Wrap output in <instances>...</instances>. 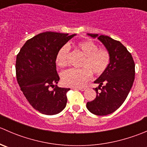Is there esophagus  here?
<instances>
[{"label": "esophagus", "instance_id": "obj_1", "mask_svg": "<svg viewBox=\"0 0 147 147\" xmlns=\"http://www.w3.org/2000/svg\"><path fill=\"white\" fill-rule=\"evenodd\" d=\"M74 89H78L80 91H84L86 90V87H79V88H74Z\"/></svg>", "mask_w": 147, "mask_h": 147}]
</instances>
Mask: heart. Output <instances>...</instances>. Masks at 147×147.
<instances>
[{
    "instance_id": "b5f03b06",
    "label": "heart",
    "mask_w": 147,
    "mask_h": 147,
    "mask_svg": "<svg viewBox=\"0 0 147 147\" xmlns=\"http://www.w3.org/2000/svg\"><path fill=\"white\" fill-rule=\"evenodd\" d=\"M75 47L84 56L81 64L83 67L64 71L61 79L65 86L79 87L84 85L91 78L92 72L94 75L103 74L110 64L111 55L107 49L99 48V46L90 40L78 42ZM69 51V47L65 45L57 52L55 61L60 67L67 65Z\"/></svg>"
}]
</instances>
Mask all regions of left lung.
Instances as JSON below:
<instances>
[{
    "label": "left lung",
    "instance_id": "obj_1",
    "mask_svg": "<svg viewBox=\"0 0 147 147\" xmlns=\"http://www.w3.org/2000/svg\"><path fill=\"white\" fill-rule=\"evenodd\" d=\"M87 35L97 38L111 55L108 68L94 81L99 84V87L95 88L96 98L87 103L90 112L104 116L116 111L125 101L134 83L135 64L131 53L119 41L107 35Z\"/></svg>",
    "mask_w": 147,
    "mask_h": 147
}]
</instances>
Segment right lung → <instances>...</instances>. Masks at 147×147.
<instances>
[{
  "instance_id": "right-lung-1",
  "label": "right lung",
  "mask_w": 147,
  "mask_h": 147,
  "mask_svg": "<svg viewBox=\"0 0 147 147\" xmlns=\"http://www.w3.org/2000/svg\"><path fill=\"white\" fill-rule=\"evenodd\" d=\"M75 35L42 32L28 40L17 55L16 78L20 90L31 106L44 115L58 114L66 106V94L70 89L57 86L60 77L55 57L60 47Z\"/></svg>"
}]
</instances>
